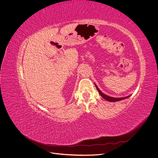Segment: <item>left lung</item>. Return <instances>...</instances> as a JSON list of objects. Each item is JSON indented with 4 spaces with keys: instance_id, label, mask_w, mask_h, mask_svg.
Here are the masks:
<instances>
[{
    "instance_id": "8db88e82",
    "label": "left lung",
    "mask_w": 158,
    "mask_h": 158,
    "mask_svg": "<svg viewBox=\"0 0 158 158\" xmlns=\"http://www.w3.org/2000/svg\"><path fill=\"white\" fill-rule=\"evenodd\" d=\"M95 84V85H96V88H97V89H98V91L99 94L101 95L105 99L107 100V101H108V102H118V101H121V100L125 99H126V98H129V97L131 96V95H129V96H126V97H122V98H114V97H111V96H108V95L104 94L103 93H102L101 91H100V89L98 88V87L97 86L96 84Z\"/></svg>"
}]
</instances>
